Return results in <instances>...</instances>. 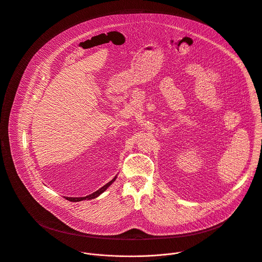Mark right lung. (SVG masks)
<instances>
[{
  "mask_svg": "<svg viewBox=\"0 0 262 262\" xmlns=\"http://www.w3.org/2000/svg\"><path fill=\"white\" fill-rule=\"evenodd\" d=\"M116 178H117V176H115L109 183H107L106 185H104L102 188H100L99 190H97L96 192H94V193H92V194H90V195H86V196H83V198H67V200L70 201V202H81V201H85V200H93V199H96V198H98L99 195H101V194L116 180Z\"/></svg>",
  "mask_w": 262,
  "mask_h": 262,
  "instance_id": "right-lung-1",
  "label": "right lung"
}]
</instances>
